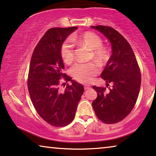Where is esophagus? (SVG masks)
Listing matches in <instances>:
<instances>
[{"instance_id":"esophagus-1","label":"esophagus","mask_w":156,"mask_h":156,"mask_svg":"<svg viewBox=\"0 0 156 156\" xmlns=\"http://www.w3.org/2000/svg\"><path fill=\"white\" fill-rule=\"evenodd\" d=\"M90 88V85H85V86H84V89H85V90H87Z\"/></svg>"}]
</instances>
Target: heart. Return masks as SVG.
Returning a JSON list of instances; mask_svg holds the SVG:
<instances>
[{
	"mask_svg": "<svg viewBox=\"0 0 156 156\" xmlns=\"http://www.w3.org/2000/svg\"><path fill=\"white\" fill-rule=\"evenodd\" d=\"M71 41L78 46H85L92 51L94 60L101 65H104L109 60V51L102 46L103 41L100 37L92 32H86L79 35L71 37V41L66 40L62 44L61 49L62 58L67 65L72 63L75 58L73 44ZM98 72V66L94 62L77 63L71 69L73 77L78 82L83 83H90Z\"/></svg>",
	"mask_w": 156,
	"mask_h": 156,
	"instance_id": "heart-1",
	"label": "heart"
}]
</instances>
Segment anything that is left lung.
I'll return each mask as SVG.
<instances>
[{
	"label": "left lung",
	"instance_id": "1",
	"mask_svg": "<svg viewBox=\"0 0 156 156\" xmlns=\"http://www.w3.org/2000/svg\"><path fill=\"white\" fill-rule=\"evenodd\" d=\"M110 41L112 55L101 77L112 87L93 86L97 98L92 107L97 117L105 123H115L126 118L137 101L141 86V73L131 46L119 32L105 26H91Z\"/></svg>",
	"mask_w": 156,
	"mask_h": 156
}]
</instances>
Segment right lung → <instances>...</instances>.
<instances>
[{
  "label": "right lung",
  "mask_w": 156,
  "mask_h": 156,
  "mask_svg": "<svg viewBox=\"0 0 156 156\" xmlns=\"http://www.w3.org/2000/svg\"><path fill=\"white\" fill-rule=\"evenodd\" d=\"M77 28L49 29L34 48L30 63L28 87L31 101L39 115L53 126L63 127L72 122L84 92L83 85L62 73V46ZM62 77L72 83L65 90L60 89Z\"/></svg>",
  "instance_id": "1"
}]
</instances>
